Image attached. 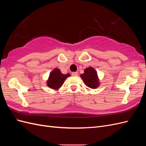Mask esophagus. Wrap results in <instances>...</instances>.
Wrapping results in <instances>:
<instances>
[{
  "label": "esophagus",
  "mask_w": 146,
  "mask_h": 146,
  "mask_svg": "<svg viewBox=\"0 0 146 146\" xmlns=\"http://www.w3.org/2000/svg\"><path fill=\"white\" fill-rule=\"evenodd\" d=\"M72 76H78V72H72Z\"/></svg>",
  "instance_id": "34e87169"
}]
</instances>
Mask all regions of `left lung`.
I'll return each instance as SVG.
<instances>
[{
  "label": "left lung",
  "mask_w": 146,
  "mask_h": 146,
  "mask_svg": "<svg viewBox=\"0 0 146 146\" xmlns=\"http://www.w3.org/2000/svg\"><path fill=\"white\" fill-rule=\"evenodd\" d=\"M80 77L85 85L92 89H96L99 86L98 73L93 68H86L84 70V73L80 75Z\"/></svg>",
  "instance_id": "1"
}]
</instances>
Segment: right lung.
I'll return each mask as SVG.
<instances>
[{"mask_svg":"<svg viewBox=\"0 0 146 146\" xmlns=\"http://www.w3.org/2000/svg\"><path fill=\"white\" fill-rule=\"evenodd\" d=\"M70 74H63L59 69L55 68L50 73L49 77L47 81V85L53 90H58L63 85L66 78L69 77Z\"/></svg>","mask_w":146,"mask_h":146,"instance_id":"obj_1","label":"right lung"}]
</instances>
